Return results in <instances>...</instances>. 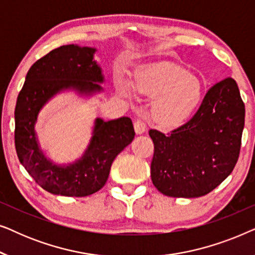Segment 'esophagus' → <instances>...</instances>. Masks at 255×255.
I'll return each mask as SVG.
<instances>
[{"mask_svg": "<svg viewBox=\"0 0 255 255\" xmlns=\"http://www.w3.org/2000/svg\"><path fill=\"white\" fill-rule=\"evenodd\" d=\"M134 131L137 134H142L146 131V124L140 120L135 121L134 122Z\"/></svg>", "mask_w": 255, "mask_h": 255, "instance_id": "obj_1", "label": "esophagus"}]
</instances>
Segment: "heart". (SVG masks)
<instances>
[{
    "mask_svg": "<svg viewBox=\"0 0 255 255\" xmlns=\"http://www.w3.org/2000/svg\"><path fill=\"white\" fill-rule=\"evenodd\" d=\"M117 87L123 95H133V86L128 80H120ZM134 88L155 99L152 118L163 128L184 123L197 110L203 96L201 80L177 66L153 65L139 69L134 75Z\"/></svg>",
    "mask_w": 255,
    "mask_h": 255,
    "instance_id": "1",
    "label": "heart"
}]
</instances>
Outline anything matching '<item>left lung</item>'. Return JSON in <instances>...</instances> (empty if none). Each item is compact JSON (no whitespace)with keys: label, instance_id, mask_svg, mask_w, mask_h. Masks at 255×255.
I'll return each mask as SVG.
<instances>
[{"label":"left lung","instance_id":"left-lung-1","mask_svg":"<svg viewBox=\"0 0 255 255\" xmlns=\"http://www.w3.org/2000/svg\"><path fill=\"white\" fill-rule=\"evenodd\" d=\"M245 125L244 104L231 78L212 86L197 113L169 134L149 130L154 144L151 177L169 197H200L232 173Z\"/></svg>","mask_w":255,"mask_h":255}]
</instances>
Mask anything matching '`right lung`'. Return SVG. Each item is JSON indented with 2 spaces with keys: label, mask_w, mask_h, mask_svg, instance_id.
Masks as SVG:
<instances>
[{
  "label": "right lung",
  "mask_w": 255,
  "mask_h": 255,
  "mask_svg": "<svg viewBox=\"0 0 255 255\" xmlns=\"http://www.w3.org/2000/svg\"><path fill=\"white\" fill-rule=\"evenodd\" d=\"M95 47L64 45L31 66L15 108L17 156L34 181L48 193L83 197L99 191L109 177L115 158L134 138L128 117L94 121L89 144L73 162L58 163L45 154L36 124L41 109L58 94L73 92L83 99L103 93L104 75Z\"/></svg>",
  "instance_id": "add662e5"
}]
</instances>
